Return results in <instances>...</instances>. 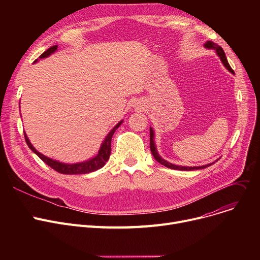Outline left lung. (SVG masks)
<instances>
[{
    "label": "left lung",
    "instance_id": "left-lung-1",
    "mask_svg": "<svg viewBox=\"0 0 260 260\" xmlns=\"http://www.w3.org/2000/svg\"><path fill=\"white\" fill-rule=\"evenodd\" d=\"M204 46H206V48H210V49L212 48V49L216 50V52H217V54H218V57L220 58L221 62L223 63V65L225 66L226 70L230 71L232 74H234L233 70H232L230 64L228 63V60H226V57H225V53H224L223 49H222L219 45L215 44L214 42H212V41H208V42H207L206 44H204ZM149 147H151V152H152L154 158L160 163V165L165 166V167H167V168H169V169H172V170L194 171V170L206 169V168H208V167H210V166L213 165V163H211V165H206V166H202V167H180V166H175V165H173V163H170V162H168L167 160L162 159V158L159 156L158 152H157V148H156V145H155V142H154V131H153L152 127H149Z\"/></svg>",
    "mask_w": 260,
    "mask_h": 260
}]
</instances>
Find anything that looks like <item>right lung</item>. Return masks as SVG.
<instances>
[{"instance_id": "obj_1", "label": "right lung", "mask_w": 260, "mask_h": 260, "mask_svg": "<svg viewBox=\"0 0 260 260\" xmlns=\"http://www.w3.org/2000/svg\"><path fill=\"white\" fill-rule=\"evenodd\" d=\"M58 46L54 45V46H51L50 48H48L46 51H44L41 56L39 57L40 59H44V58H47L48 56H50L51 53H53L54 51L57 50ZM38 59L35 61L37 62ZM123 122L120 121L118 124L108 133V135L106 136V138L104 139L98 154L95 155L93 158L87 160V161H84V162H80V163H74V165H68V163H62V162H59V161H56V160H52L51 158H48L44 155H42L41 153H39L37 149L32 146V144L30 143L29 139L27 138V135L24 133V137H25V140H26V143L27 145L29 146V148L31 149V151L37 154L39 156V158L44 161L46 165L48 167H50L51 169H53L54 171H57L58 173H61V174H65V175H76V174H88V173H91V172H94L97 171L99 169H101L106 161L108 160L109 156H111V149H112V146H111V143H112V138H113V135L114 133L116 132V129L121 125V123Z\"/></svg>"}]
</instances>
